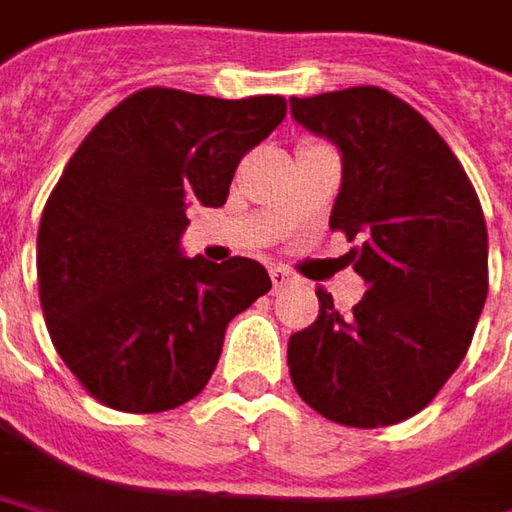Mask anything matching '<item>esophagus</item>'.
Masks as SVG:
<instances>
[{
	"mask_svg": "<svg viewBox=\"0 0 512 512\" xmlns=\"http://www.w3.org/2000/svg\"><path fill=\"white\" fill-rule=\"evenodd\" d=\"M270 281H273V287L279 290V287H287V284L293 281V273L284 270V267H270Z\"/></svg>",
	"mask_w": 512,
	"mask_h": 512,
	"instance_id": "esophagus-1",
	"label": "esophagus"
}]
</instances>
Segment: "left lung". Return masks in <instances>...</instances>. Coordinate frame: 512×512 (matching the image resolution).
Here are the masks:
<instances>
[{
  "label": "left lung",
  "mask_w": 512,
  "mask_h": 512,
  "mask_svg": "<svg viewBox=\"0 0 512 512\" xmlns=\"http://www.w3.org/2000/svg\"><path fill=\"white\" fill-rule=\"evenodd\" d=\"M307 132L341 152L329 228L366 293L349 315L318 290L315 324L290 335L301 400L352 428L423 411L471 346L488 298V228L465 168L434 126L380 87L290 98Z\"/></svg>",
  "instance_id": "1"
}]
</instances>
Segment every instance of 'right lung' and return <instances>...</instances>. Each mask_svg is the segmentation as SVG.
Here are the masks:
<instances>
[{
  "instance_id": "add662e5",
  "label": "right lung",
  "mask_w": 512,
  "mask_h": 512,
  "mask_svg": "<svg viewBox=\"0 0 512 512\" xmlns=\"http://www.w3.org/2000/svg\"><path fill=\"white\" fill-rule=\"evenodd\" d=\"M287 115L149 87L84 137L44 205L39 298L53 346L104 406L154 414L205 389L233 315L270 290L262 264L188 259V208L228 200L239 160Z\"/></svg>"
}]
</instances>
